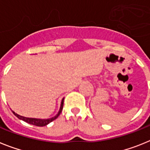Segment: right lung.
Instances as JSON below:
<instances>
[{
	"label": "right lung",
	"instance_id": "obj_1",
	"mask_svg": "<svg viewBox=\"0 0 150 150\" xmlns=\"http://www.w3.org/2000/svg\"><path fill=\"white\" fill-rule=\"evenodd\" d=\"M64 98L62 100V102H61V106H60V109H59V112L55 115V116L53 117L50 118V119H37V118H28V117H25V116H20V115L17 114L14 111H12L13 112V114L15 115L18 119L19 120H22V121L28 123V124L30 125H36V126H40V127H43V126H46L48 124H50L51 122H52L53 120H55V119L58 118V116L60 115L61 112L62 111V109H63V104H64Z\"/></svg>",
	"mask_w": 150,
	"mask_h": 150
}]
</instances>
